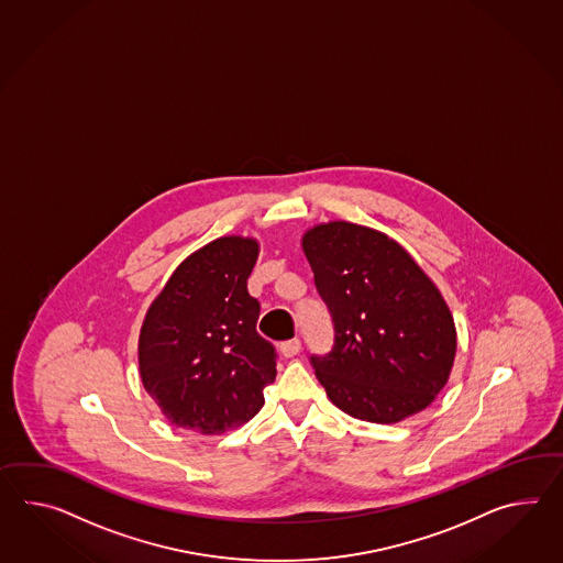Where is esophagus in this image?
Instances as JSON below:
<instances>
[{
	"mask_svg": "<svg viewBox=\"0 0 563 563\" xmlns=\"http://www.w3.org/2000/svg\"><path fill=\"white\" fill-rule=\"evenodd\" d=\"M301 352V342L295 338V340H288V342L280 343V354L285 357L297 356Z\"/></svg>",
	"mask_w": 563,
	"mask_h": 563,
	"instance_id": "esophagus-1",
	"label": "esophagus"
}]
</instances>
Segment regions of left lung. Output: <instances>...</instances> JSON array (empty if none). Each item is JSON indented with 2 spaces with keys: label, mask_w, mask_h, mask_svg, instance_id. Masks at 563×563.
Instances as JSON below:
<instances>
[{
  "label": "left lung",
  "mask_w": 563,
  "mask_h": 563,
  "mask_svg": "<svg viewBox=\"0 0 563 563\" xmlns=\"http://www.w3.org/2000/svg\"><path fill=\"white\" fill-rule=\"evenodd\" d=\"M302 250L333 323L330 352L309 357L331 402L371 423L423 411L455 356L452 313L435 285L395 240L356 223L317 225Z\"/></svg>",
  "instance_id": "8db88e82"
}]
</instances>
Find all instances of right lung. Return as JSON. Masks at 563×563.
Here are the masks:
<instances>
[{
	"label": "right lung",
	"instance_id": "obj_1",
	"mask_svg": "<svg viewBox=\"0 0 563 563\" xmlns=\"http://www.w3.org/2000/svg\"><path fill=\"white\" fill-rule=\"evenodd\" d=\"M258 244L220 238L168 278L140 333V376L166 419L203 435L244 426L275 383L276 350L247 292Z\"/></svg>",
	"mask_w": 563,
	"mask_h": 563
}]
</instances>
